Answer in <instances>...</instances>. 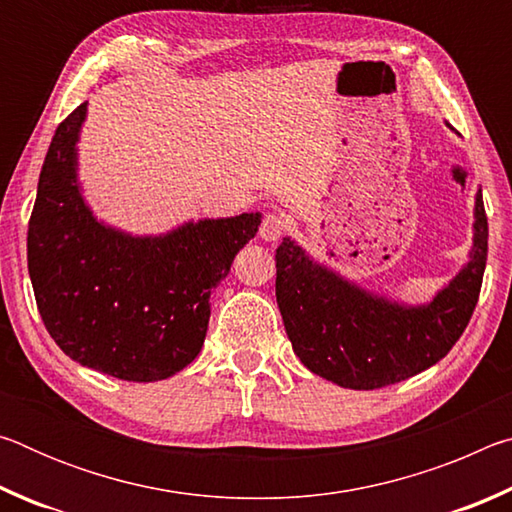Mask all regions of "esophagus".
I'll return each instance as SVG.
<instances>
[{
    "label": "esophagus",
    "mask_w": 512,
    "mask_h": 512,
    "mask_svg": "<svg viewBox=\"0 0 512 512\" xmlns=\"http://www.w3.org/2000/svg\"><path fill=\"white\" fill-rule=\"evenodd\" d=\"M284 230H287V219L277 212H268L264 214L262 225H259V237H262L266 244H275V241L284 235Z\"/></svg>",
    "instance_id": "34e87169"
}]
</instances>
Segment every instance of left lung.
I'll list each match as a JSON object with an SVG mask.
<instances>
[{"mask_svg": "<svg viewBox=\"0 0 512 512\" xmlns=\"http://www.w3.org/2000/svg\"><path fill=\"white\" fill-rule=\"evenodd\" d=\"M485 259L488 219L479 189L470 259L424 305L363 289L284 237L275 253L277 307L293 352L314 375L372 391L418 375L454 348L479 300Z\"/></svg>", "mask_w": 512, "mask_h": 512, "instance_id": "left-lung-1", "label": "left lung"}]
</instances>
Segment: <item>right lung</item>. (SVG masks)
<instances>
[{
  "label": "right lung",
  "mask_w": 512,
  "mask_h": 512,
  "mask_svg": "<svg viewBox=\"0 0 512 512\" xmlns=\"http://www.w3.org/2000/svg\"><path fill=\"white\" fill-rule=\"evenodd\" d=\"M88 103L56 128L27 237L47 332L69 359L124 381H160L203 348L210 296L257 235L262 214L187 221L137 237L92 214L79 183Z\"/></svg>",
  "instance_id": "add662e5"
}]
</instances>
